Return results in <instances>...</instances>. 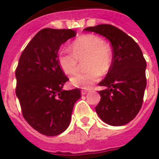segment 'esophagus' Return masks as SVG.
Returning <instances> with one entry per match:
<instances>
[{
    "instance_id": "34e87169",
    "label": "esophagus",
    "mask_w": 159,
    "mask_h": 159,
    "mask_svg": "<svg viewBox=\"0 0 159 159\" xmlns=\"http://www.w3.org/2000/svg\"><path fill=\"white\" fill-rule=\"evenodd\" d=\"M88 92H89V90H82V91H81V93H82V95H85L87 94Z\"/></svg>"
}]
</instances>
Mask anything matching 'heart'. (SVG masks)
Returning a JSON list of instances; mask_svg holds the SVG:
<instances>
[{"label": "heart", "mask_w": 159, "mask_h": 159, "mask_svg": "<svg viewBox=\"0 0 159 159\" xmlns=\"http://www.w3.org/2000/svg\"><path fill=\"white\" fill-rule=\"evenodd\" d=\"M72 50L63 48L60 51L57 62L62 72L72 75L77 72L80 61H85L83 73H77L71 77L72 86L87 89L105 75L112 66V52L104 39L100 36L87 34L77 38L72 43Z\"/></svg>", "instance_id": "heart-1"}]
</instances>
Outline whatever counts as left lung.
Here are the masks:
<instances>
[{
    "label": "left lung",
    "mask_w": 159,
    "mask_h": 159,
    "mask_svg": "<svg viewBox=\"0 0 159 159\" xmlns=\"http://www.w3.org/2000/svg\"><path fill=\"white\" fill-rule=\"evenodd\" d=\"M84 30L105 36L112 47V66L98 84L106 89L99 91L101 101L96 111L108 125H126L137 116L143 104L147 84L143 53L130 36L116 26L99 25Z\"/></svg>",
    "instance_id": "obj_1"
}]
</instances>
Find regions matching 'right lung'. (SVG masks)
<instances>
[{"instance_id": "1", "label": "right lung", "mask_w": 159, "mask_h": 159, "mask_svg": "<svg viewBox=\"0 0 159 159\" xmlns=\"http://www.w3.org/2000/svg\"><path fill=\"white\" fill-rule=\"evenodd\" d=\"M75 35L69 29L41 30L23 50L16 69V93L23 117L44 135H57L68 127L81 97L78 88L62 90L69 79L57 62L61 45Z\"/></svg>"}]
</instances>
